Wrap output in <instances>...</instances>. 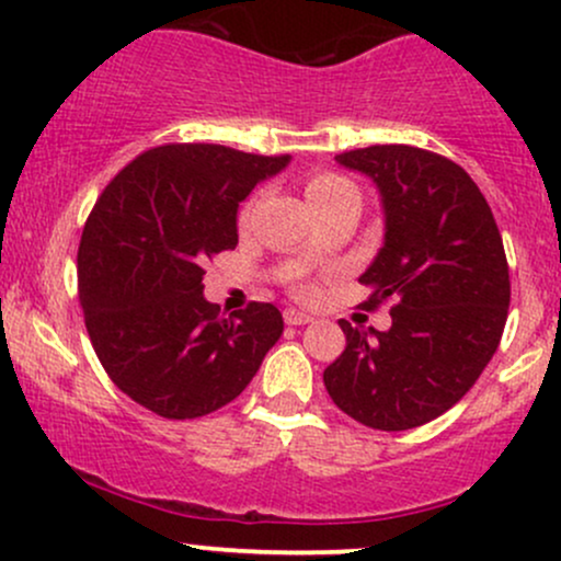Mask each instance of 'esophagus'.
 <instances>
[{
	"label": "esophagus",
	"instance_id": "34e87169",
	"mask_svg": "<svg viewBox=\"0 0 561 561\" xmlns=\"http://www.w3.org/2000/svg\"><path fill=\"white\" fill-rule=\"evenodd\" d=\"M285 321L289 327H300V324H308V321H313V317H308V313L302 311H295V308H287Z\"/></svg>",
	"mask_w": 561,
	"mask_h": 561
}]
</instances>
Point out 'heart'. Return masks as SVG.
Instances as JSON below:
<instances>
[{"instance_id": "heart-1", "label": "heart", "mask_w": 561, "mask_h": 561, "mask_svg": "<svg viewBox=\"0 0 561 561\" xmlns=\"http://www.w3.org/2000/svg\"><path fill=\"white\" fill-rule=\"evenodd\" d=\"M334 195H358V192H356V186L347 182V179L337 176V173L319 171V173H311V176H308V182H306L308 203H317V199H327ZM253 205H255V199H248V203L242 205L240 224L248 221L250 214H253ZM295 293H298L300 298H308V295L313 293V287L308 285V282H300V285L295 287Z\"/></svg>"}]
</instances>
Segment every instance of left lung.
Listing matches in <instances>:
<instances>
[{
	"mask_svg": "<svg viewBox=\"0 0 561 561\" xmlns=\"http://www.w3.org/2000/svg\"><path fill=\"white\" fill-rule=\"evenodd\" d=\"M337 160L375 179L385 244L366 268L362 302H390L392 327L340 319L345 351L324 369L340 411L398 433L435 420L478 382L504 334L512 285L488 199L454 160L409 145H371Z\"/></svg>",
	"mask_w": 561,
	"mask_h": 561,
	"instance_id": "obj_1",
	"label": "left lung"
}]
</instances>
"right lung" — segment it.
<instances>
[{"label":"right lung","instance_id":"1","mask_svg":"<svg viewBox=\"0 0 561 561\" xmlns=\"http://www.w3.org/2000/svg\"><path fill=\"white\" fill-rule=\"evenodd\" d=\"M289 156L224 145L152 147L96 197L79 242V300L102 369L152 414L197 420L234 401L279 340L272 302L224 319L205 263L237 248V208Z\"/></svg>","mask_w":561,"mask_h":561}]
</instances>
